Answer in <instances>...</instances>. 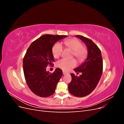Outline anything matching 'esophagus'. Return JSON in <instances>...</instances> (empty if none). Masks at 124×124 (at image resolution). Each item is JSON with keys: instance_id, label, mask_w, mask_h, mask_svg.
I'll use <instances>...</instances> for the list:
<instances>
[{"instance_id": "1", "label": "esophagus", "mask_w": 124, "mask_h": 124, "mask_svg": "<svg viewBox=\"0 0 124 124\" xmlns=\"http://www.w3.org/2000/svg\"><path fill=\"white\" fill-rule=\"evenodd\" d=\"M68 74V73H67V72H65V71H63V74L65 75V74Z\"/></svg>"}]
</instances>
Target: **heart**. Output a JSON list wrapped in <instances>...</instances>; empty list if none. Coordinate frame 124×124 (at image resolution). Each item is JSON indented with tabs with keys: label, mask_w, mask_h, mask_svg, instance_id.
<instances>
[{
	"label": "heart",
	"mask_w": 124,
	"mask_h": 124,
	"mask_svg": "<svg viewBox=\"0 0 124 124\" xmlns=\"http://www.w3.org/2000/svg\"><path fill=\"white\" fill-rule=\"evenodd\" d=\"M64 44L67 48L73 51V56L80 62H83L87 56V50L83 46L81 41L77 38H72L65 40ZM63 51L62 45L57 43L54 45L52 48V54L55 59L61 57ZM77 65V62L74 59L67 60L62 59L57 62V66L63 70L67 71L73 68Z\"/></svg>",
	"instance_id": "1"
}]
</instances>
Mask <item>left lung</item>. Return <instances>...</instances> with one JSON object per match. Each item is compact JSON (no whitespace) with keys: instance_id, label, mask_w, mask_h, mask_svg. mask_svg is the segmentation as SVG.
Segmentation results:
<instances>
[{"instance_id":"left-lung-1","label":"left lung","mask_w":124,"mask_h":124,"mask_svg":"<svg viewBox=\"0 0 124 124\" xmlns=\"http://www.w3.org/2000/svg\"><path fill=\"white\" fill-rule=\"evenodd\" d=\"M76 37L86 44L88 55L83 64L74 69L81 75L78 77L71 74L72 80L68 84V90L74 96L83 97L90 94L99 83L102 74L103 61L100 50L91 39L80 35Z\"/></svg>"}]
</instances>
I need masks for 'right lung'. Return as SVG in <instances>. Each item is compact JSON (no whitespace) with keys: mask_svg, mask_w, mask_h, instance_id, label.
<instances>
[{"mask_svg":"<svg viewBox=\"0 0 124 124\" xmlns=\"http://www.w3.org/2000/svg\"><path fill=\"white\" fill-rule=\"evenodd\" d=\"M67 37L43 35L32 42L26 51L23 62L24 77L29 88L36 95L47 97L54 93L62 71L57 68L51 73L46 71V68L54 65L55 60L52 54L54 44Z\"/></svg>","mask_w":124,"mask_h":124,"instance_id":"right-lung-1","label":"right lung"}]
</instances>
